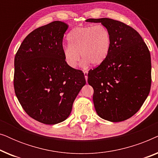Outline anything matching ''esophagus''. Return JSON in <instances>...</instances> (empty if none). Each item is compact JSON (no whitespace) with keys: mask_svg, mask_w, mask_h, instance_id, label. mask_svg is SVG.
I'll use <instances>...</instances> for the list:
<instances>
[{"mask_svg":"<svg viewBox=\"0 0 158 158\" xmlns=\"http://www.w3.org/2000/svg\"><path fill=\"white\" fill-rule=\"evenodd\" d=\"M83 73H84V76H85V80H86V81H87V80H88V72L87 70H84L83 71Z\"/></svg>","mask_w":158,"mask_h":158,"instance_id":"1","label":"esophagus"}]
</instances>
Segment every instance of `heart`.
<instances>
[{
    "mask_svg": "<svg viewBox=\"0 0 158 158\" xmlns=\"http://www.w3.org/2000/svg\"><path fill=\"white\" fill-rule=\"evenodd\" d=\"M68 44L62 49L64 59L68 66L75 68L81 56L83 64L98 65L103 62L111 48V35L103 25L77 27L68 35Z\"/></svg>",
    "mask_w": 158,
    "mask_h": 158,
    "instance_id": "b5f03b06",
    "label": "heart"
}]
</instances>
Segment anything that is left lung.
I'll return each instance as SVG.
<instances>
[{"mask_svg": "<svg viewBox=\"0 0 158 158\" xmlns=\"http://www.w3.org/2000/svg\"><path fill=\"white\" fill-rule=\"evenodd\" d=\"M85 21L101 23L111 35L107 58L88 73L96 113L111 122L128 119L139 111L150 93V51L139 34L121 21L107 18Z\"/></svg>", "mask_w": 158, "mask_h": 158, "instance_id": "8db88e82", "label": "left lung"}]
</instances>
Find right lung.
I'll return each mask as SVG.
<instances>
[{"mask_svg":"<svg viewBox=\"0 0 158 158\" xmlns=\"http://www.w3.org/2000/svg\"><path fill=\"white\" fill-rule=\"evenodd\" d=\"M68 27L55 21L34 30L15 56L16 96L28 115L45 124L65 120L86 83L83 73L64 59L62 39Z\"/></svg>","mask_w":158,"mask_h":158,"instance_id":"obj_1","label":"right lung"}]
</instances>
